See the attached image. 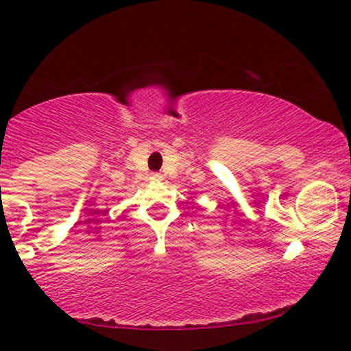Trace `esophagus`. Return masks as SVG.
Segmentation results:
<instances>
[{
    "label": "esophagus",
    "instance_id": "1",
    "mask_svg": "<svg viewBox=\"0 0 351 351\" xmlns=\"http://www.w3.org/2000/svg\"><path fill=\"white\" fill-rule=\"evenodd\" d=\"M150 179H152V180H161V179H162V176L160 174V172H152Z\"/></svg>",
    "mask_w": 351,
    "mask_h": 351
}]
</instances>
